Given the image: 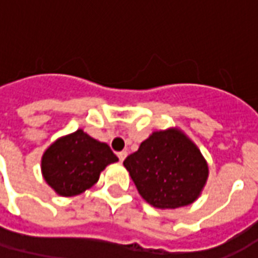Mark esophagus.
Returning a JSON list of instances; mask_svg holds the SVG:
<instances>
[{
  "label": "esophagus",
  "mask_w": 258,
  "mask_h": 258,
  "mask_svg": "<svg viewBox=\"0 0 258 258\" xmlns=\"http://www.w3.org/2000/svg\"><path fill=\"white\" fill-rule=\"evenodd\" d=\"M117 156H118V159H120V162H123L124 159H125V157H127V152H125V151L118 152V153H117Z\"/></svg>",
  "instance_id": "1"
}]
</instances>
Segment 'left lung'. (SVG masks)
Returning <instances> with one entry per match:
<instances>
[{"mask_svg": "<svg viewBox=\"0 0 258 258\" xmlns=\"http://www.w3.org/2000/svg\"><path fill=\"white\" fill-rule=\"evenodd\" d=\"M123 164L141 196L157 209L194 203L209 177L205 157L178 128L155 131Z\"/></svg>", "mask_w": 258, "mask_h": 258, "instance_id": "1", "label": "left lung"}]
</instances>
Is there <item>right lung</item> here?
<instances>
[{
	"mask_svg": "<svg viewBox=\"0 0 258 258\" xmlns=\"http://www.w3.org/2000/svg\"><path fill=\"white\" fill-rule=\"evenodd\" d=\"M117 160L107 144L77 130L56 140L44 152L41 171L56 194L76 196L91 188L107 164Z\"/></svg>",
	"mask_w": 258,
	"mask_h": 258,
	"instance_id": "right-lung-1",
	"label": "right lung"
}]
</instances>
